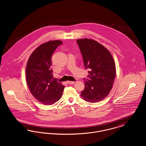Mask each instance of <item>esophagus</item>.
Returning a JSON list of instances; mask_svg holds the SVG:
<instances>
[{
	"label": "esophagus",
	"mask_w": 146,
	"mask_h": 146,
	"mask_svg": "<svg viewBox=\"0 0 146 146\" xmlns=\"http://www.w3.org/2000/svg\"><path fill=\"white\" fill-rule=\"evenodd\" d=\"M67 83L68 84H73L75 83V82H71V81H67Z\"/></svg>",
	"instance_id": "obj_1"
}]
</instances>
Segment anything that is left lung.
I'll use <instances>...</instances> for the list:
<instances>
[{
    "label": "left lung",
    "instance_id": "8db88e82",
    "mask_svg": "<svg viewBox=\"0 0 146 146\" xmlns=\"http://www.w3.org/2000/svg\"><path fill=\"white\" fill-rule=\"evenodd\" d=\"M83 58L85 69H89L88 79L81 96L95 103L107 96L116 75L115 63L110 52L99 42L90 39L76 40Z\"/></svg>",
    "mask_w": 146,
    "mask_h": 146
}]
</instances>
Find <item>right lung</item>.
Masks as SVG:
<instances>
[{"label": "right lung", "mask_w": 146, "mask_h": 146, "mask_svg": "<svg viewBox=\"0 0 146 146\" xmlns=\"http://www.w3.org/2000/svg\"><path fill=\"white\" fill-rule=\"evenodd\" d=\"M62 43L61 40L44 43L35 50L28 59L26 70L28 88L42 104H54L62 96L64 86L53 79L51 66L52 55Z\"/></svg>", "instance_id": "right-lung-1"}]
</instances>
